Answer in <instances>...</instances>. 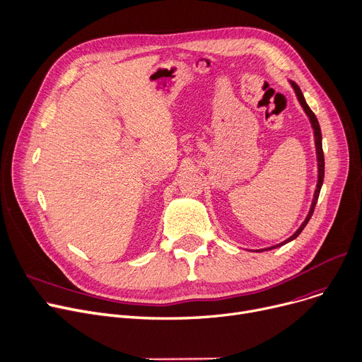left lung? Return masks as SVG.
I'll list each match as a JSON object with an SVG mask.
<instances>
[{
  "label": "left lung",
  "instance_id": "obj_1",
  "mask_svg": "<svg viewBox=\"0 0 362 362\" xmlns=\"http://www.w3.org/2000/svg\"><path fill=\"white\" fill-rule=\"evenodd\" d=\"M290 83H291V87H293L295 93H296V95H298V100H299V103H300V106L303 107L305 113L308 115L309 120H311L313 128H314V135H315V147H317V159H318V182H317V190H315V194H314V200H313V204H311V211H309V214H308L306 219L303 221V223H302V226L299 227V230H298V231H296L293 235L288 237L287 240H284L283 243H280V245H277V246L268 247V249H265V250H271V249H275V247H279V246H283V245H286V243L291 242V240L296 238V237H298V235L302 233V230L306 227L308 221L311 219V216H313V214H314L315 204H317V200H318V196H320L321 185H322V181H324V153H322V143H321V129H320L318 119H317V116L314 115V112H313L311 109H309V106L306 105V101H305V98H303V94H302L300 88L298 87V83H296V82H290Z\"/></svg>",
  "mask_w": 362,
  "mask_h": 362
}]
</instances>
